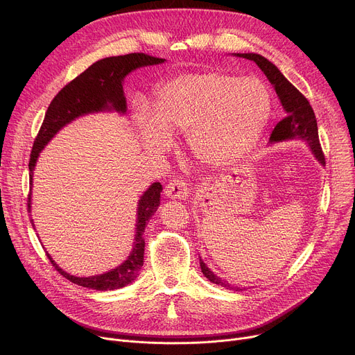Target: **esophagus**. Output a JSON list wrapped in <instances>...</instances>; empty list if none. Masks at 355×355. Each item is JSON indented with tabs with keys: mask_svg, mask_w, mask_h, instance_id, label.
Listing matches in <instances>:
<instances>
[{
	"mask_svg": "<svg viewBox=\"0 0 355 355\" xmlns=\"http://www.w3.org/2000/svg\"><path fill=\"white\" fill-rule=\"evenodd\" d=\"M166 196L173 200H185L188 197V184L182 178H173L164 188Z\"/></svg>",
	"mask_w": 355,
	"mask_h": 355,
	"instance_id": "obj_1",
	"label": "esophagus"
}]
</instances>
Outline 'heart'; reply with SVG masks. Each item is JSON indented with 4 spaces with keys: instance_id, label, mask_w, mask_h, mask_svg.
Here are the masks:
<instances>
[{
    "instance_id": "1",
    "label": "heart",
    "mask_w": 355,
    "mask_h": 355,
    "mask_svg": "<svg viewBox=\"0 0 355 355\" xmlns=\"http://www.w3.org/2000/svg\"><path fill=\"white\" fill-rule=\"evenodd\" d=\"M270 89L257 78L205 71L174 78L157 92L151 113H139L146 146L163 150L187 135L191 154L205 166H227L259 140L270 120Z\"/></svg>"
}]
</instances>
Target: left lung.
Returning <instances> with one entry per match:
<instances>
[{
  "label": "left lung",
  "mask_w": 355,
  "mask_h": 355,
  "mask_svg": "<svg viewBox=\"0 0 355 355\" xmlns=\"http://www.w3.org/2000/svg\"><path fill=\"white\" fill-rule=\"evenodd\" d=\"M236 56L253 60L257 67L262 69V72L266 75V78L270 80V83L275 86V90L279 96V99L286 110V117L282 119L273 128L270 135V141H284V140H293V139H302L307 141L311 147L313 154L320 161L321 164H326V158L323 148L320 146L318 140V128H317V120L314 116V112L309 103V101L304 98V94L299 92L292 83H290L280 71L269 62L266 58L257 53H238ZM200 266L204 273V276L222 287L234 288V290H242L239 287H231L227 282L214 275L207 265L202 262L200 257Z\"/></svg>",
  "instance_id": "left-lung-1"
}]
</instances>
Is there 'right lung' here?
Instances as JSON below:
<instances>
[{"instance_id": "right-lung-1", "label": "right lung", "mask_w": 355, "mask_h": 355, "mask_svg": "<svg viewBox=\"0 0 355 355\" xmlns=\"http://www.w3.org/2000/svg\"><path fill=\"white\" fill-rule=\"evenodd\" d=\"M166 59L151 56L141 52L127 53L120 56H112L105 58L102 60H98L89 67L85 72H82L79 76H76L73 80H71L67 86H63L55 98L52 99L46 113L45 119L42 121V125L35 137L34 146H32L31 158H29V178L32 185V175H34V168L37 164V158L45 144L56 135L58 130L75 120L79 116L101 112V110H109L114 109L117 112L124 113L125 106V98L123 94V79L125 75L130 73L132 71L148 67V65H157V63H163ZM161 184L154 182L139 201V209H137V225H136V242L133 252L128 256V259L120 265L119 268L92 277H76L71 276L67 272H63L53 261L52 257L46 253L48 259L51 261L55 270H58L63 277H67L72 283H76L83 287L96 288V290H114L120 288L128 283H132L144 261V239L143 234L146 230V225L150 219V216L157 211L159 205V192H161ZM28 211L31 212V192L28 194ZM32 227L34 222L31 219Z\"/></svg>"}]
</instances>
